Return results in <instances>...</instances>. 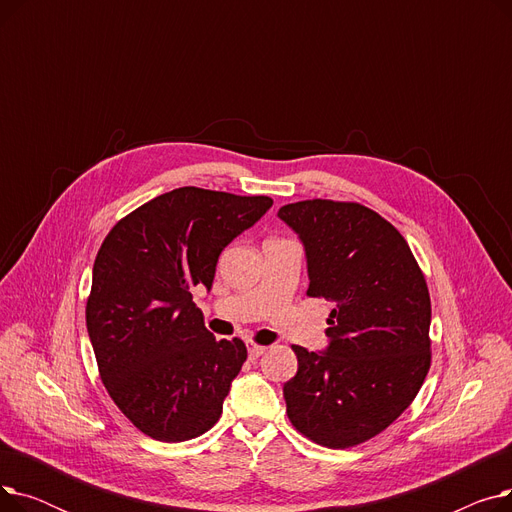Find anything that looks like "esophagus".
<instances>
[{"mask_svg":"<svg viewBox=\"0 0 512 512\" xmlns=\"http://www.w3.org/2000/svg\"><path fill=\"white\" fill-rule=\"evenodd\" d=\"M247 348H249V359H259L267 351V346H261L255 342H247Z\"/></svg>","mask_w":512,"mask_h":512,"instance_id":"obj_1","label":"esophagus"}]
</instances>
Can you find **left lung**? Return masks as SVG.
<instances>
[{"label":"left lung","instance_id":"8db88e82","mask_svg":"<svg viewBox=\"0 0 512 512\" xmlns=\"http://www.w3.org/2000/svg\"><path fill=\"white\" fill-rule=\"evenodd\" d=\"M299 234L309 297L334 303L326 351L292 346L297 375L284 384L290 423L328 448L357 446L396 421L432 363V303L402 234L359 203L328 199L280 207Z\"/></svg>","mask_w":512,"mask_h":512}]
</instances>
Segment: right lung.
<instances>
[{
	"instance_id": "obj_1",
	"label": "right lung",
	"mask_w": 512,
	"mask_h": 512,
	"mask_svg": "<svg viewBox=\"0 0 512 512\" xmlns=\"http://www.w3.org/2000/svg\"><path fill=\"white\" fill-rule=\"evenodd\" d=\"M270 197L174 188L122 218L95 257L87 330L118 409L159 442L205 434L247 361L242 340H215L193 303L230 242Z\"/></svg>"
}]
</instances>
